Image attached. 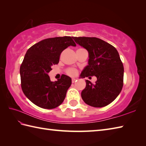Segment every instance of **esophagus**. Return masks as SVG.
Instances as JSON below:
<instances>
[{
	"label": "esophagus",
	"instance_id": "obj_1",
	"mask_svg": "<svg viewBox=\"0 0 146 146\" xmlns=\"http://www.w3.org/2000/svg\"><path fill=\"white\" fill-rule=\"evenodd\" d=\"M76 81V78H72V80H71V82H72V83H75V82Z\"/></svg>",
	"mask_w": 146,
	"mask_h": 146
}]
</instances>
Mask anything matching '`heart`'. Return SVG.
Segmentation results:
<instances>
[{
    "label": "heart",
    "instance_id": "1",
    "mask_svg": "<svg viewBox=\"0 0 146 146\" xmlns=\"http://www.w3.org/2000/svg\"><path fill=\"white\" fill-rule=\"evenodd\" d=\"M66 73L68 75L73 76H75L77 75L78 71H77L76 70L74 69V68H68V69H67V70H66Z\"/></svg>",
    "mask_w": 146,
    "mask_h": 146
}]
</instances>
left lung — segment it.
Segmentation results:
<instances>
[{
    "label": "left lung",
    "mask_w": 146,
    "mask_h": 146,
    "mask_svg": "<svg viewBox=\"0 0 146 146\" xmlns=\"http://www.w3.org/2000/svg\"><path fill=\"white\" fill-rule=\"evenodd\" d=\"M73 38L89 54L88 65L80 78H97L95 83L86 80V87L81 94L83 100L92 107L107 106L117 97L123 87V66L119 52L112 45L97 38Z\"/></svg>",
    "instance_id": "left-lung-1"
}]
</instances>
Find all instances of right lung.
<instances>
[{
    "instance_id": "obj_1",
    "label": "right lung",
    "mask_w": 146,
    "mask_h": 146,
    "mask_svg": "<svg viewBox=\"0 0 146 146\" xmlns=\"http://www.w3.org/2000/svg\"><path fill=\"white\" fill-rule=\"evenodd\" d=\"M76 46L70 36L43 39L27 51L20 67L21 88L34 104L52 109L64 101L71 85L70 77L62 75L58 81L51 82L48 73L57 64L60 55L68 46Z\"/></svg>"
}]
</instances>
